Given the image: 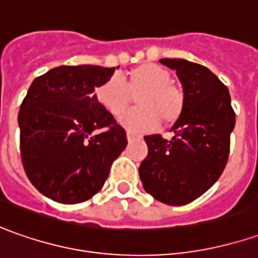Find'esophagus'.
I'll use <instances>...</instances> for the list:
<instances>
[{
    "mask_svg": "<svg viewBox=\"0 0 258 258\" xmlns=\"http://www.w3.org/2000/svg\"><path fill=\"white\" fill-rule=\"evenodd\" d=\"M141 136H137V134H134V133H127V140L128 141H134V140H140Z\"/></svg>",
    "mask_w": 258,
    "mask_h": 258,
    "instance_id": "esophagus-1",
    "label": "esophagus"
}]
</instances>
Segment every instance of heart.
Instances as JSON below:
<instances>
[{
	"mask_svg": "<svg viewBox=\"0 0 258 258\" xmlns=\"http://www.w3.org/2000/svg\"><path fill=\"white\" fill-rule=\"evenodd\" d=\"M138 108L122 114L118 121L130 131H144L158 122L170 125L184 111V93L171 83V73L158 64L146 62L128 71L124 81L111 77L95 90V100L114 117L128 107L130 94H136Z\"/></svg>",
	"mask_w": 258,
	"mask_h": 258,
	"instance_id": "b5f03b06",
	"label": "heart"
}]
</instances>
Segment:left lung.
Returning <instances> with one entry per match:
<instances>
[{
	"mask_svg": "<svg viewBox=\"0 0 258 258\" xmlns=\"http://www.w3.org/2000/svg\"><path fill=\"white\" fill-rule=\"evenodd\" d=\"M182 85L184 111L164 140L146 136L148 154L140 164L144 190L168 206H182L217 181L228 160L235 114L228 88L209 68L182 58H161Z\"/></svg>",
	"mask_w": 258,
	"mask_h": 258,
	"instance_id": "left-lung-1",
	"label": "left lung"
}]
</instances>
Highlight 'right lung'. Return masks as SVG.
Returning a JSON list of instances; mask_svg holds the SVG:
<instances>
[{
    "mask_svg": "<svg viewBox=\"0 0 258 258\" xmlns=\"http://www.w3.org/2000/svg\"><path fill=\"white\" fill-rule=\"evenodd\" d=\"M114 71L61 66L28 88L18 112L21 160L32 185L51 200L77 204L91 199L127 146L124 128L94 94Z\"/></svg>",
    "mask_w": 258,
    "mask_h": 258,
    "instance_id": "add662e5",
    "label": "right lung"
}]
</instances>
